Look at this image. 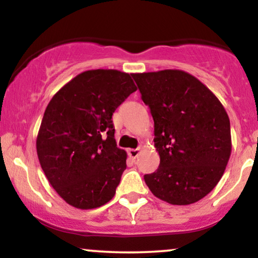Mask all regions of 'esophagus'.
I'll return each instance as SVG.
<instances>
[{"label":"esophagus","mask_w":258,"mask_h":258,"mask_svg":"<svg viewBox=\"0 0 258 258\" xmlns=\"http://www.w3.org/2000/svg\"><path fill=\"white\" fill-rule=\"evenodd\" d=\"M139 154H140V149H129L128 150L129 157L130 158H134V160H135V158L139 156Z\"/></svg>","instance_id":"34e87169"}]
</instances>
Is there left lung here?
Segmentation results:
<instances>
[{"label":"left lung","instance_id":"8db88e82","mask_svg":"<svg viewBox=\"0 0 258 258\" xmlns=\"http://www.w3.org/2000/svg\"><path fill=\"white\" fill-rule=\"evenodd\" d=\"M154 118L160 167L144 181L174 206L202 200L224 174L231 154L230 121L213 91L177 69L133 74Z\"/></svg>","mask_w":258,"mask_h":258}]
</instances>
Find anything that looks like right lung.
Returning <instances> with one entry per match:
<instances>
[{
    "mask_svg": "<svg viewBox=\"0 0 258 258\" xmlns=\"http://www.w3.org/2000/svg\"><path fill=\"white\" fill-rule=\"evenodd\" d=\"M136 89L126 73L87 70L49 102L37 134V156L49 183L72 207L94 209L115 196L126 153L116 146L111 117Z\"/></svg>",
    "mask_w": 258,
    "mask_h": 258,
    "instance_id": "add662e5",
    "label": "right lung"
}]
</instances>
